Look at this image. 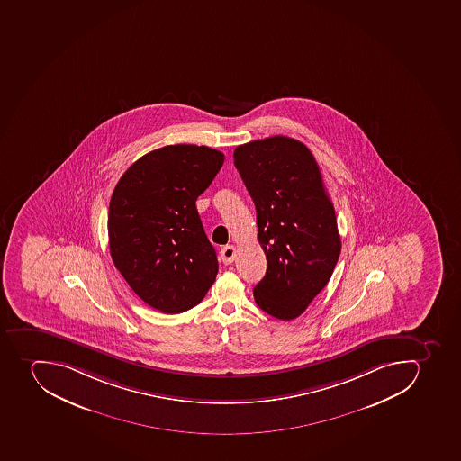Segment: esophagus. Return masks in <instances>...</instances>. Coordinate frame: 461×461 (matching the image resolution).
I'll return each instance as SVG.
<instances>
[{"label": "esophagus", "instance_id": "esophagus-1", "mask_svg": "<svg viewBox=\"0 0 461 461\" xmlns=\"http://www.w3.org/2000/svg\"><path fill=\"white\" fill-rule=\"evenodd\" d=\"M236 256V248L233 245H226L225 248H221V261L225 264H232L233 259Z\"/></svg>", "mask_w": 461, "mask_h": 461}]
</instances>
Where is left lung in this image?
<instances>
[{"instance_id":"obj_1","label":"left lung","mask_w":461,"mask_h":461,"mask_svg":"<svg viewBox=\"0 0 461 461\" xmlns=\"http://www.w3.org/2000/svg\"><path fill=\"white\" fill-rule=\"evenodd\" d=\"M233 160L256 204L267 258L254 299L271 317L291 321L324 289L340 256L333 203L317 160L298 140H254L238 146Z\"/></svg>"}]
</instances>
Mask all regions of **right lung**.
I'll list each match as a JSON object with an SVG mask.
<instances>
[{
	"instance_id": "right-lung-1",
	"label": "right lung",
	"mask_w": 461,
	"mask_h": 461,
	"mask_svg": "<svg viewBox=\"0 0 461 461\" xmlns=\"http://www.w3.org/2000/svg\"><path fill=\"white\" fill-rule=\"evenodd\" d=\"M223 162L225 155L207 146H165L132 163L116 184L108 213L111 257L155 310H190L216 280V251L195 202Z\"/></svg>"
}]
</instances>
